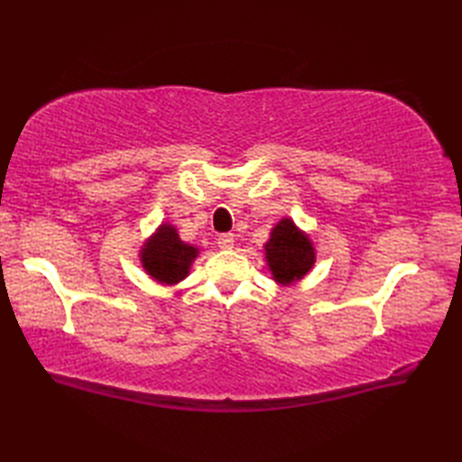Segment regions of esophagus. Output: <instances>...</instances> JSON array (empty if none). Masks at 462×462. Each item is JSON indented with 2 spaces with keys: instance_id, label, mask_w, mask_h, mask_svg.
Here are the masks:
<instances>
[{
  "instance_id": "1",
  "label": "esophagus",
  "mask_w": 462,
  "mask_h": 462,
  "mask_svg": "<svg viewBox=\"0 0 462 462\" xmlns=\"http://www.w3.org/2000/svg\"><path fill=\"white\" fill-rule=\"evenodd\" d=\"M218 246L222 250H232L234 248V236H232V234H220V236H218Z\"/></svg>"
}]
</instances>
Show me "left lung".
I'll return each instance as SVG.
<instances>
[{
	"mask_svg": "<svg viewBox=\"0 0 462 462\" xmlns=\"http://www.w3.org/2000/svg\"><path fill=\"white\" fill-rule=\"evenodd\" d=\"M266 260L272 276L278 283L301 280L316 262V252L306 234L300 232L290 218L278 222L266 244Z\"/></svg>",
	"mask_w": 462,
	"mask_h": 462,
	"instance_id": "obj_1",
	"label": "left lung"
}]
</instances>
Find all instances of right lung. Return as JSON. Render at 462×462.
<instances>
[{
  "label": "right lung",
  "mask_w": 462,
  "mask_h": 462,
  "mask_svg": "<svg viewBox=\"0 0 462 462\" xmlns=\"http://www.w3.org/2000/svg\"><path fill=\"white\" fill-rule=\"evenodd\" d=\"M196 256H199V248L184 244L171 224H162L141 250V262L146 273L169 286L189 276L190 263Z\"/></svg>",
  "instance_id": "obj_1"
}]
</instances>
